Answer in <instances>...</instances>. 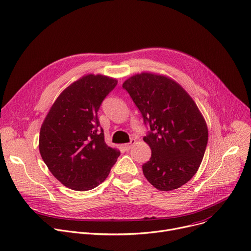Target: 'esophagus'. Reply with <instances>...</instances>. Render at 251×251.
<instances>
[{
	"label": "esophagus",
	"instance_id": "esophagus-1",
	"mask_svg": "<svg viewBox=\"0 0 251 251\" xmlns=\"http://www.w3.org/2000/svg\"><path fill=\"white\" fill-rule=\"evenodd\" d=\"M134 144H135V140H134V139H131V141H130L129 143L123 145V148H124L125 151H129V150L132 148V146H133Z\"/></svg>",
	"mask_w": 251,
	"mask_h": 251
}]
</instances>
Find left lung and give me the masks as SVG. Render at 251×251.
Here are the masks:
<instances>
[{
	"label": "left lung",
	"instance_id": "left-lung-1",
	"mask_svg": "<svg viewBox=\"0 0 251 251\" xmlns=\"http://www.w3.org/2000/svg\"><path fill=\"white\" fill-rule=\"evenodd\" d=\"M149 128L143 140L151 158L143 174L161 191L177 189L194 176L208 141L206 123L186 91L175 81L149 73L123 84Z\"/></svg>",
	"mask_w": 251,
	"mask_h": 251
}]
</instances>
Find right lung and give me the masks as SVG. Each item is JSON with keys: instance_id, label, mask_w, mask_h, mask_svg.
Listing matches in <instances>:
<instances>
[{"instance_id": "add662e5", "label": "right lung", "mask_w": 251, "mask_h": 251, "mask_svg": "<svg viewBox=\"0 0 251 251\" xmlns=\"http://www.w3.org/2000/svg\"><path fill=\"white\" fill-rule=\"evenodd\" d=\"M117 80L87 75L65 89L45 119L39 139L42 159L63 185L76 191L97 187L120 151L105 143L98 111Z\"/></svg>"}]
</instances>
